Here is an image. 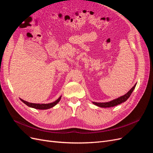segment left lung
<instances>
[{"label":"left lung","instance_id":"1","mask_svg":"<svg viewBox=\"0 0 153 153\" xmlns=\"http://www.w3.org/2000/svg\"><path fill=\"white\" fill-rule=\"evenodd\" d=\"M137 84H135L131 89L129 90L126 94H125L124 95L119 97L118 98L115 99L114 100H112L110 101H108V102H105V103H97V102H92L94 105H97L98 106H100V107H102V108H108V107H112V106H117L119 104H121L122 103H124V101H126L128 98L130 96V95L131 94L132 92L133 91L134 89L135 88Z\"/></svg>","mask_w":153,"mask_h":153}]
</instances>
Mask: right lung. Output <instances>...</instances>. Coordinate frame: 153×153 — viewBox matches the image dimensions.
Wrapping results in <instances>:
<instances>
[{
  "instance_id": "right-lung-1",
  "label": "right lung",
  "mask_w": 153,
  "mask_h": 153,
  "mask_svg": "<svg viewBox=\"0 0 153 153\" xmlns=\"http://www.w3.org/2000/svg\"><path fill=\"white\" fill-rule=\"evenodd\" d=\"M61 99V96H60L57 100L53 101V102L50 103H47V104L29 103V102H27V101H24V100H22L21 98H20V100L22 101L23 103H25L26 105L29 106V107H30V108H34L36 109H39V110H46V109H49L50 108L53 107L54 106L56 105L59 102Z\"/></svg>"
}]
</instances>
